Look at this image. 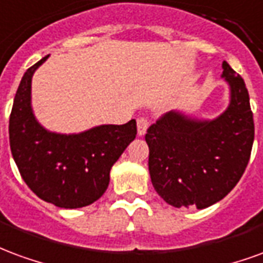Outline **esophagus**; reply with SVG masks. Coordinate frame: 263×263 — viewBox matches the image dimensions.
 <instances>
[{
	"label": "esophagus",
	"instance_id": "34e87169",
	"mask_svg": "<svg viewBox=\"0 0 263 263\" xmlns=\"http://www.w3.org/2000/svg\"><path fill=\"white\" fill-rule=\"evenodd\" d=\"M147 129H148V119L144 118V116L137 118V134L139 136H144Z\"/></svg>",
	"mask_w": 263,
	"mask_h": 263
}]
</instances>
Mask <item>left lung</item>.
I'll list each match as a JSON object with an SVG mask.
<instances>
[{
	"label": "left lung",
	"mask_w": 263,
	"mask_h": 263,
	"mask_svg": "<svg viewBox=\"0 0 263 263\" xmlns=\"http://www.w3.org/2000/svg\"><path fill=\"white\" fill-rule=\"evenodd\" d=\"M223 77L231 102L221 116L200 122L168 112L147 129L153 186L174 208L212 206L233 191L248 165L255 134L248 89L227 61Z\"/></svg>",
	"instance_id": "obj_1"
}]
</instances>
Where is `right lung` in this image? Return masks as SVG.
<instances>
[{"mask_svg":"<svg viewBox=\"0 0 263 263\" xmlns=\"http://www.w3.org/2000/svg\"><path fill=\"white\" fill-rule=\"evenodd\" d=\"M43 57L22 77L9 116V145L19 174L30 191L47 203L78 209L102 196L109 172L136 139L137 124H103L80 134L50 133L30 108V84Z\"/></svg>","mask_w":263,"mask_h":263,"instance_id":"1","label":"right lung"}]
</instances>
